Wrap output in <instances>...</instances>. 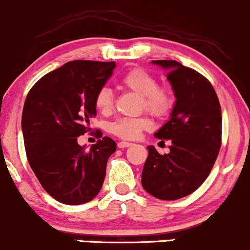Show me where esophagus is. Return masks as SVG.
<instances>
[{"mask_svg":"<svg viewBox=\"0 0 250 250\" xmlns=\"http://www.w3.org/2000/svg\"><path fill=\"white\" fill-rule=\"evenodd\" d=\"M132 145V143H128V141H120V143L117 144V146L120 148H125V147H129V146Z\"/></svg>","mask_w":250,"mask_h":250,"instance_id":"34e87169","label":"esophagus"}]
</instances>
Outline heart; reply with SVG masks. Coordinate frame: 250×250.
Masks as SVG:
<instances>
[{
	"label": "heart",
	"instance_id": "heart-1",
	"mask_svg": "<svg viewBox=\"0 0 250 250\" xmlns=\"http://www.w3.org/2000/svg\"><path fill=\"white\" fill-rule=\"evenodd\" d=\"M121 84L125 89L140 95V110H146L157 118H163L173 109V89L168 84H157V80L143 67H134L121 77ZM112 92L107 87L100 88L94 98V105L104 115L113 109ZM152 127V121L146 115L138 117H121L110 123V132L125 140H135L144 130Z\"/></svg>",
	"mask_w": 250,
	"mask_h": 250
}]
</instances>
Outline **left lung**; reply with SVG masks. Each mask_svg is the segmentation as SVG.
I'll list each match as a JSON object with an SVG mask.
<instances>
[{
	"label": "left lung",
	"instance_id": "8db88e82",
	"mask_svg": "<svg viewBox=\"0 0 250 250\" xmlns=\"http://www.w3.org/2000/svg\"><path fill=\"white\" fill-rule=\"evenodd\" d=\"M152 62L168 70L176 102L170 120L155 134L161 143L170 141V152L161 155L147 146L141 185L153 197L174 201L208 178L221 146V107L211 83L200 72L175 60Z\"/></svg>",
	"mask_w": 250,
	"mask_h": 250
}]
</instances>
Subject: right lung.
I'll return each instance as SVG.
<instances>
[{
    "instance_id": "right-lung-1",
    "label": "right lung",
    "mask_w": 250,
    "mask_h": 250,
    "mask_svg": "<svg viewBox=\"0 0 250 250\" xmlns=\"http://www.w3.org/2000/svg\"><path fill=\"white\" fill-rule=\"evenodd\" d=\"M115 66V62H69L40 78L27 94L21 116L26 157L42 188L58 202L77 206L102 190L116 143L104 137L85 151L77 137L90 130L95 94ZM92 134L103 137L99 129Z\"/></svg>"
}]
</instances>
